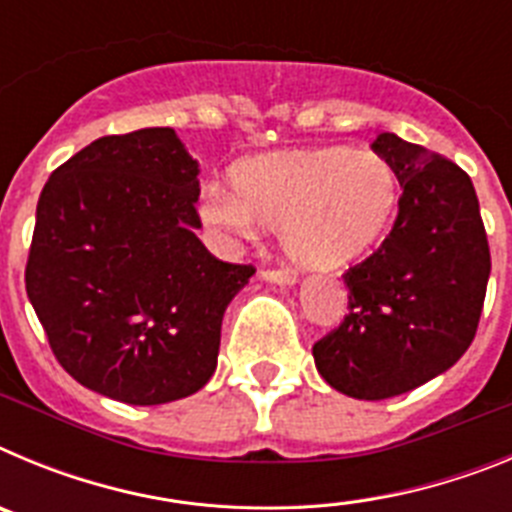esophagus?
<instances>
[{"label":"esophagus","mask_w":512,"mask_h":512,"mask_svg":"<svg viewBox=\"0 0 512 512\" xmlns=\"http://www.w3.org/2000/svg\"><path fill=\"white\" fill-rule=\"evenodd\" d=\"M261 279H266V282L271 284H282V287H287V284H295L297 282V274L295 271H279V269H264L261 271Z\"/></svg>","instance_id":"1"}]
</instances>
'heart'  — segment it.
I'll return each mask as SVG.
<instances>
[{
  "instance_id": "heart-1",
  "label": "heart",
  "mask_w": 512,
  "mask_h": 512,
  "mask_svg": "<svg viewBox=\"0 0 512 512\" xmlns=\"http://www.w3.org/2000/svg\"><path fill=\"white\" fill-rule=\"evenodd\" d=\"M230 184L233 192L207 189L202 220L210 228L279 230L289 259L318 271L346 269L377 251L402 205L400 176L387 158L341 146L246 158Z\"/></svg>"
}]
</instances>
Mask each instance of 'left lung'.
Listing matches in <instances>:
<instances>
[{"mask_svg":"<svg viewBox=\"0 0 512 512\" xmlns=\"http://www.w3.org/2000/svg\"><path fill=\"white\" fill-rule=\"evenodd\" d=\"M372 148L400 176V215L387 241L343 274L348 315L312 346L320 377L356 400L405 395L451 369L477 333L490 279L472 179L395 133Z\"/></svg>","mask_w":512,"mask_h":512,"instance_id":"8db88e82","label":"left lung"}]
</instances>
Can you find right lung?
<instances>
[{
    "instance_id": "obj_1",
    "label": "right lung",
    "mask_w": 512,
    "mask_h": 512,
    "mask_svg": "<svg viewBox=\"0 0 512 512\" xmlns=\"http://www.w3.org/2000/svg\"><path fill=\"white\" fill-rule=\"evenodd\" d=\"M200 164L171 128L104 135L45 182L25 287L58 364L87 390L164 405L215 374L225 307L253 266L194 235Z\"/></svg>"
}]
</instances>
